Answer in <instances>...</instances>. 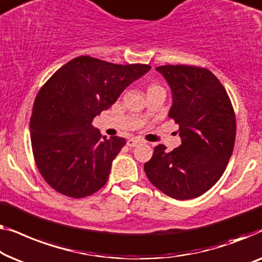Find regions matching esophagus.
I'll return each mask as SVG.
<instances>
[{
    "label": "esophagus",
    "instance_id": "1",
    "mask_svg": "<svg viewBox=\"0 0 262 262\" xmlns=\"http://www.w3.org/2000/svg\"><path fill=\"white\" fill-rule=\"evenodd\" d=\"M140 142H141V141H140L139 139H129V140H128V141H127V146L135 147V146H138Z\"/></svg>",
    "mask_w": 262,
    "mask_h": 262
}]
</instances>
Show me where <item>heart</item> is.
I'll list each match as a JSON object with an SVG mask.
<instances>
[{
    "mask_svg": "<svg viewBox=\"0 0 262 262\" xmlns=\"http://www.w3.org/2000/svg\"><path fill=\"white\" fill-rule=\"evenodd\" d=\"M154 88H161L159 85H157V84H152V85H149L148 89H154Z\"/></svg>",
    "mask_w": 262,
    "mask_h": 262,
    "instance_id": "1",
    "label": "heart"
}]
</instances>
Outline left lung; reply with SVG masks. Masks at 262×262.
Segmentation results:
<instances>
[{"instance_id": "1", "label": "left lung", "mask_w": 262, "mask_h": 262, "mask_svg": "<svg viewBox=\"0 0 262 262\" xmlns=\"http://www.w3.org/2000/svg\"><path fill=\"white\" fill-rule=\"evenodd\" d=\"M173 103L168 116L179 126L182 145L154 147L145 164L149 182L174 200L197 198L215 185L233 154L236 119L224 86L208 69L163 65Z\"/></svg>"}]
</instances>
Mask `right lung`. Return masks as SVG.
<instances>
[{
    "label": "right lung",
    "instance_id": "obj_1",
    "mask_svg": "<svg viewBox=\"0 0 262 262\" xmlns=\"http://www.w3.org/2000/svg\"><path fill=\"white\" fill-rule=\"evenodd\" d=\"M149 69L147 64L119 65L82 56L43 84L33 104L29 129L35 164L52 189L83 198L105 185L126 139L102 138L93 127L94 117Z\"/></svg>",
    "mask_w": 262,
    "mask_h": 262
}]
</instances>
